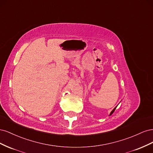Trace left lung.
I'll return each mask as SVG.
<instances>
[{
	"mask_svg": "<svg viewBox=\"0 0 153 153\" xmlns=\"http://www.w3.org/2000/svg\"><path fill=\"white\" fill-rule=\"evenodd\" d=\"M115 108H116V107H115V108H114V109L112 111V112H111V113H110V115H112L113 113H114V111H115Z\"/></svg>",
	"mask_w": 153,
	"mask_h": 153,
	"instance_id": "1",
	"label": "left lung"
}]
</instances>
